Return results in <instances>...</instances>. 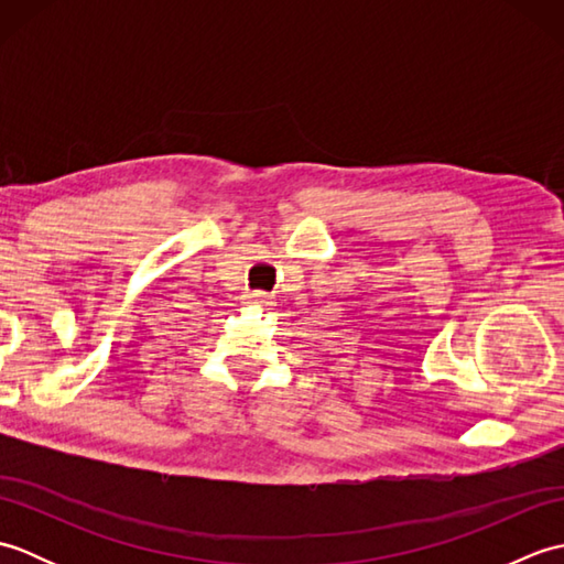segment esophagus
<instances>
[{
	"mask_svg": "<svg viewBox=\"0 0 564 564\" xmlns=\"http://www.w3.org/2000/svg\"><path fill=\"white\" fill-rule=\"evenodd\" d=\"M249 301L254 303V305H269L271 303V297L267 295V293H261V291H257V293H251L249 295Z\"/></svg>",
	"mask_w": 564,
	"mask_h": 564,
	"instance_id": "esophagus-1",
	"label": "esophagus"
}]
</instances>
